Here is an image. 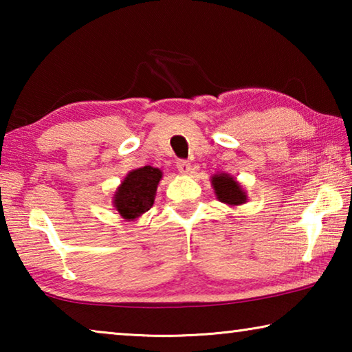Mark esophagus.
<instances>
[{"label":"esophagus","mask_w":352,"mask_h":352,"mask_svg":"<svg viewBox=\"0 0 352 352\" xmlns=\"http://www.w3.org/2000/svg\"><path fill=\"white\" fill-rule=\"evenodd\" d=\"M177 169L180 174H188L190 170V163L186 162V160H177Z\"/></svg>","instance_id":"34e87169"}]
</instances>
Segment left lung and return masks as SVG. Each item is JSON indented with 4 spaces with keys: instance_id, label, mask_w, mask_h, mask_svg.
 I'll list each match as a JSON object with an SVG mask.
<instances>
[{
    "instance_id": "left-lung-1",
    "label": "left lung",
    "mask_w": 352,
    "mask_h": 352,
    "mask_svg": "<svg viewBox=\"0 0 352 352\" xmlns=\"http://www.w3.org/2000/svg\"><path fill=\"white\" fill-rule=\"evenodd\" d=\"M211 183L216 192L217 199L222 204L237 206L247 201L245 190L241 188V184L237 183L230 174H216L211 177Z\"/></svg>"
}]
</instances>
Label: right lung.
Listing matches in <instances>:
<instances>
[{
	"mask_svg": "<svg viewBox=\"0 0 352 352\" xmlns=\"http://www.w3.org/2000/svg\"><path fill=\"white\" fill-rule=\"evenodd\" d=\"M162 177V170L152 166L129 172L113 197V206L122 219L135 220L151 210Z\"/></svg>",
	"mask_w": 352,
	"mask_h": 352,
	"instance_id": "1",
	"label": "right lung"
}]
</instances>
